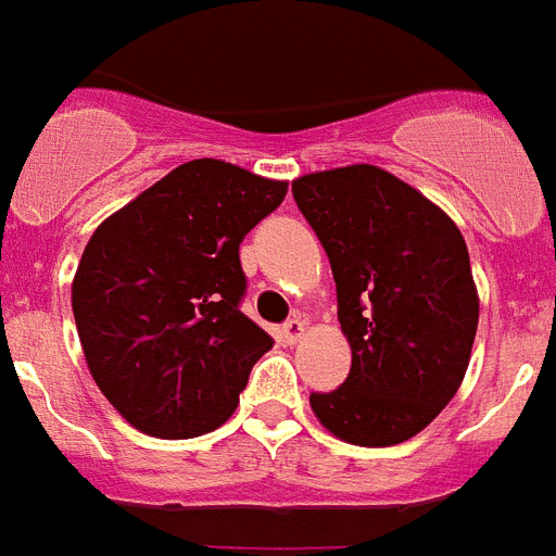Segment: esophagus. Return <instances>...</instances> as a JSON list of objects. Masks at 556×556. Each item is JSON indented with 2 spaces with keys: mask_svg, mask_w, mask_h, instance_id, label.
Returning a JSON list of instances; mask_svg holds the SVG:
<instances>
[{
  "mask_svg": "<svg viewBox=\"0 0 556 556\" xmlns=\"http://www.w3.org/2000/svg\"><path fill=\"white\" fill-rule=\"evenodd\" d=\"M304 332H306V324L301 321V318H290V321L281 327V339L287 341V344H299V341L304 339Z\"/></svg>",
  "mask_w": 556,
  "mask_h": 556,
  "instance_id": "1",
  "label": "esophagus"
}]
</instances>
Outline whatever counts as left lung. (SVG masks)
<instances>
[{"instance_id":"obj_1","label":"left lung","mask_w":556,"mask_h":556,"mask_svg":"<svg viewBox=\"0 0 556 556\" xmlns=\"http://www.w3.org/2000/svg\"><path fill=\"white\" fill-rule=\"evenodd\" d=\"M292 198L330 257L353 350L341 388L309 393V404L344 442L399 445L437 419L468 370L479 299L465 238L376 166L299 177Z\"/></svg>"}]
</instances>
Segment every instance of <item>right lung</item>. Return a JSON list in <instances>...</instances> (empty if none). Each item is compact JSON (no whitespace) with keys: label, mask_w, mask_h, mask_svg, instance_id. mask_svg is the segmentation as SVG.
I'll use <instances>...</instances> for the list:
<instances>
[{"label":"right lung","mask_w":556,"mask_h":556,"mask_svg":"<svg viewBox=\"0 0 556 556\" xmlns=\"http://www.w3.org/2000/svg\"><path fill=\"white\" fill-rule=\"evenodd\" d=\"M287 184L224 160L168 172L91 235L71 304L97 388L160 439L220 428L273 336L241 313V241Z\"/></svg>","instance_id":"1"}]
</instances>
